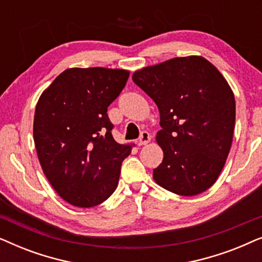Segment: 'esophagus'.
Here are the masks:
<instances>
[{
  "mask_svg": "<svg viewBox=\"0 0 262 262\" xmlns=\"http://www.w3.org/2000/svg\"><path fill=\"white\" fill-rule=\"evenodd\" d=\"M150 139H151V137H150L149 132L143 131L142 134H141V137H139L137 143H138V145H145V144H148V143L150 142Z\"/></svg>",
  "mask_w": 262,
  "mask_h": 262,
  "instance_id": "esophagus-1",
  "label": "esophagus"
}]
</instances>
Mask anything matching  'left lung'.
I'll return each mask as SVG.
<instances>
[{"mask_svg": "<svg viewBox=\"0 0 262 262\" xmlns=\"http://www.w3.org/2000/svg\"><path fill=\"white\" fill-rule=\"evenodd\" d=\"M132 80L160 111L156 142L163 160L154 180L175 194L205 192L220 177L234 136L236 105L227 80L202 56L145 67Z\"/></svg>", "mask_w": 262, "mask_h": 262, "instance_id": "8db88e82", "label": "left lung"}]
</instances>
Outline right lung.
<instances>
[{"label": "right lung", "instance_id": "obj_1", "mask_svg": "<svg viewBox=\"0 0 262 262\" xmlns=\"http://www.w3.org/2000/svg\"><path fill=\"white\" fill-rule=\"evenodd\" d=\"M130 71L70 68L42 92L35 106L33 138L45 177L74 206H96L116 191L120 167L132 144L112 136L107 107Z\"/></svg>", "mask_w": 262, "mask_h": 262}]
</instances>
